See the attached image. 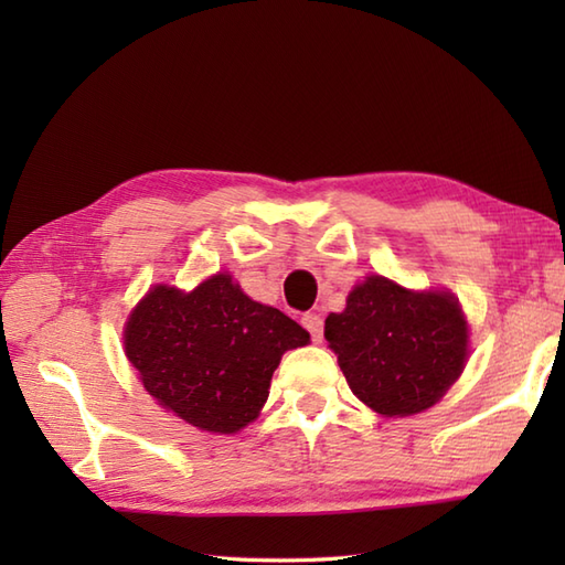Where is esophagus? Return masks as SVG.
Listing matches in <instances>:
<instances>
[{"label": "esophagus", "instance_id": "obj_1", "mask_svg": "<svg viewBox=\"0 0 565 565\" xmlns=\"http://www.w3.org/2000/svg\"><path fill=\"white\" fill-rule=\"evenodd\" d=\"M303 328L310 332V338H313V342H322V318L316 316V313H306L301 318Z\"/></svg>", "mask_w": 565, "mask_h": 565}]
</instances>
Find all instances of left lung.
<instances>
[{
  "label": "left lung",
  "mask_w": 565,
  "mask_h": 565,
  "mask_svg": "<svg viewBox=\"0 0 565 565\" xmlns=\"http://www.w3.org/2000/svg\"><path fill=\"white\" fill-rule=\"evenodd\" d=\"M326 340L352 393L383 417L435 405L461 376L468 326L449 291H411L371 274L326 320Z\"/></svg>",
  "instance_id": "left-lung-1"
}]
</instances>
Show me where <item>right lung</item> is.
<instances>
[{
  "label": "right lung",
  "instance_id": "1",
  "mask_svg": "<svg viewBox=\"0 0 565 565\" xmlns=\"http://www.w3.org/2000/svg\"><path fill=\"white\" fill-rule=\"evenodd\" d=\"M308 342L296 320L252 301L231 274H213L189 294L154 286L124 330L142 388L184 423L218 435L259 415L284 352Z\"/></svg>",
  "mask_w": 565,
  "mask_h": 565
}]
</instances>
